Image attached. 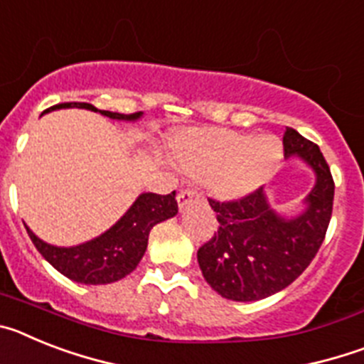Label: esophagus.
Wrapping results in <instances>:
<instances>
[{"mask_svg": "<svg viewBox=\"0 0 364 364\" xmlns=\"http://www.w3.org/2000/svg\"><path fill=\"white\" fill-rule=\"evenodd\" d=\"M195 198H198V193L195 189H182L178 193V197H176V202H178L180 208H186L189 202H193Z\"/></svg>", "mask_w": 364, "mask_h": 364, "instance_id": "obj_1", "label": "esophagus"}]
</instances>
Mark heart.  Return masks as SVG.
I'll return each instance as SVG.
<instances>
[{
    "mask_svg": "<svg viewBox=\"0 0 364 364\" xmlns=\"http://www.w3.org/2000/svg\"><path fill=\"white\" fill-rule=\"evenodd\" d=\"M282 159V144L273 134H252L205 127L176 140V162L188 175L205 178L217 197L237 200L269 178Z\"/></svg>",
    "mask_w": 364,
    "mask_h": 364,
    "instance_id": "b5f03b06",
    "label": "heart"
}]
</instances>
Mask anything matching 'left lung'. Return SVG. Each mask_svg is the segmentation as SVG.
Returning a JSON list of instances; mask_svg holds the SVG:
<instances>
[{"label":"left lung","instance_id":"left-lung-1","mask_svg":"<svg viewBox=\"0 0 364 364\" xmlns=\"http://www.w3.org/2000/svg\"><path fill=\"white\" fill-rule=\"evenodd\" d=\"M286 159H299L315 175V184L297 215L272 208L264 188L237 202L210 198L218 231L198 250L205 282L224 299L252 302L284 290L310 266L326 235L333 205V178L323 153L286 127Z\"/></svg>","mask_w":364,"mask_h":364}]
</instances>
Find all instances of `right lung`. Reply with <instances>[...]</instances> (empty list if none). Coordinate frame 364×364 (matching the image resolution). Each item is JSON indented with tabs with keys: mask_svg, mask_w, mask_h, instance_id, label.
<instances>
[{
	"mask_svg": "<svg viewBox=\"0 0 364 364\" xmlns=\"http://www.w3.org/2000/svg\"><path fill=\"white\" fill-rule=\"evenodd\" d=\"M70 107L100 112L102 117L120 122H136L144 114V112L122 114V112L100 111L95 105L85 102L54 105L47 109V112ZM176 213H178V204H176L175 191L169 195L142 193L107 231L87 242L69 247L45 242L31 228H25L41 257L67 279L80 284H109L120 281L136 268L147 250L151 230L160 222L175 217Z\"/></svg>",
	"mask_w": 364,
	"mask_h": 364,
	"instance_id": "obj_1",
	"label": "right lung"
}]
</instances>
